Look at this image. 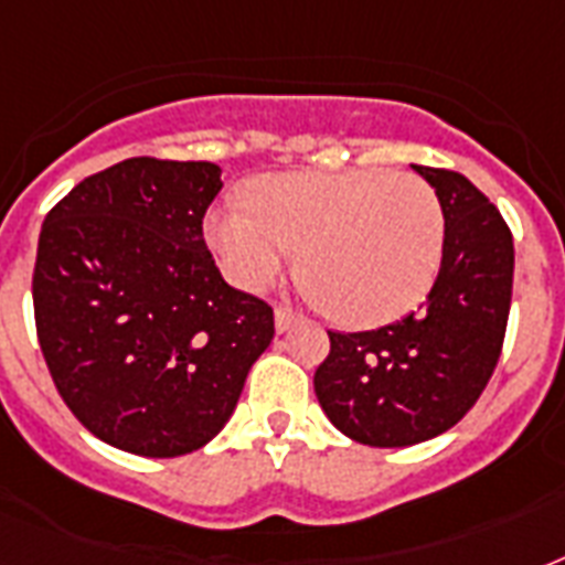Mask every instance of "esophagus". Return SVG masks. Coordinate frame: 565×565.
Returning a JSON list of instances; mask_svg holds the SVG:
<instances>
[{
    "mask_svg": "<svg viewBox=\"0 0 565 565\" xmlns=\"http://www.w3.org/2000/svg\"><path fill=\"white\" fill-rule=\"evenodd\" d=\"M296 313H292L290 308H284V305H278V308H275V328H278V331H290L292 326H296Z\"/></svg>",
    "mask_w": 565,
    "mask_h": 565,
    "instance_id": "1",
    "label": "esophagus"
}]
</instances>
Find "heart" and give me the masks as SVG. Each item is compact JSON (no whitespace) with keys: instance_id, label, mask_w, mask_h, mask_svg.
Masks as SVG:
<instances>
[{"instance_id":"b5f03b06","label":"heart","mask_w":565,"mask_h":565,"mask_svg":"<svg viewBox=\"0 0 565 565\" xmlns=\"http://www.w3.org/2000/svg\"><path fill=\"white\" fill-rule=\"evenodd\" d=\"M255 207L225 202L207 243L228 278L260 290L301 248V275L343 326L404 317L439 273L446 216L437 193L393 170L284 172L255 184Z\"/></svg>"}]
</instances>
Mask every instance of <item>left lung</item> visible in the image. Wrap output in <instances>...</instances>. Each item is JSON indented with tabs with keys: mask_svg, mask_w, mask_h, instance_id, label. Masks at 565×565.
<instances>
[{
	"mask_svg": "<svg viewBox=\"0 0 565 565\" xmlns=\"http://www.w3.org/2000/svg\"><path fill=\"white\" fill-rule=\"evenodd\" d=\"M446 216L437 281L416 313L375 331H328L313 386L354 443L416 446L455 428L501 358L513 296V234L499 207L455 170L413 167Z\"/></svg>",
	"mask_w": 565,
	"mask_h": 565,
	"instance_id": "obj_1",
	"label": "left lung"
}]
</instances>
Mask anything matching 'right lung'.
<instances>
[{"label": "right lung", "mask_w": 565, "mask_h": 565, "mask_svg": "<svg viewBox=\"0 0 565 565\" xmlns=\"http://www.w3.org/2000/svg\"><path fill=\"white\" fill-rule=\"evenodd\" d=\"M220 172L128 158L75 184L40 231L31 296L49 375L93 437L131 455L211 443L275 337L273 308L228 287L204 243Z\"/></svg>", "instance_id": "add662e5"}]
</instances>
